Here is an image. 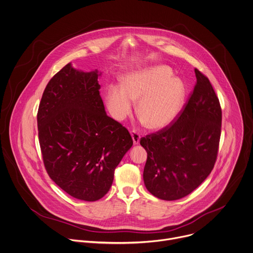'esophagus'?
Listing matches in <instances>:
<instances>
[{
    "label": "esophagus",
    "mask_w": 253,
    "mask_h": 253,
    "mask_svg": "<svg viewBox=\"0 0 253 253\" xmlns=\"http://www.w3.org/2000/svg\"><path fill=\"white\" fill-rule=\"evenodd\" d=\"M131 136H132V139H133V143L134 144H138L139 143V140H140V134L139 132H137L136 130L132 129L131 131Z\"/></svg>",
    "instance_id": "1"
}]
</instances>
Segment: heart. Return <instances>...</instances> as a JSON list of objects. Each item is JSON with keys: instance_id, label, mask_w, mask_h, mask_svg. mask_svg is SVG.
<instances>
[{"instance_id": "b5f03b06", "label": "heart", "mask_w": 253, "mask_h": 253, "mask_svg": "<svg viewBox=\"0 0 253 253\" xmlns=\"http://www.w3.org/2000/svg\"><path fill=\"white\" fill-rule=\"evenodd\" d=\"M168 67L158 66L128 75L122 86L109 85L106 101L111 115L124 120L137 101V114L150 129H161L170 125L179 115L185 98L183 83L171 78Z\"/></svg>"}]
</instances>
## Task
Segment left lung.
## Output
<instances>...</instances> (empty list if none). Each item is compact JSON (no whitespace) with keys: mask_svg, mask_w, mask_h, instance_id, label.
Segmentation results:
<instances>
[{"mask_svg":"<svg viewBox=\"0 0 253 253\" xmlns=\"http://www.w3.org/2000/svg\"><path fill=\"white\" fill-rule=\"evenodd\" d=\"M196 84L177 118L140 138L147 152L146 188L163 200L180 199L197 188L217 160L222 126L219 99L208 78L194 69Z\"/></svg>","mask_w":253,"mask_h":253,"instance_id":"obj_1","label":"left lung"}]
</instances>
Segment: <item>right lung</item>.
I'll return each mask as SVG.
<instances>
[{"instance_id": "right-lung-1", "label": "right lung", "mask_w": 253, "mask_h": 253, "mask_svg": "<svg viewBox=\"0 0 253 253\" xmlns=\"http://www.w3.org/2000/svg\"><path fill=\"white\" fill-rule=\"evenodd\" d=\"M98 72L71 64L46 86L37 113L45 169L71 196L96 201L110 189L115 169L132 146L128 130L107 116Z\"/></svg>"}]
</instances>
